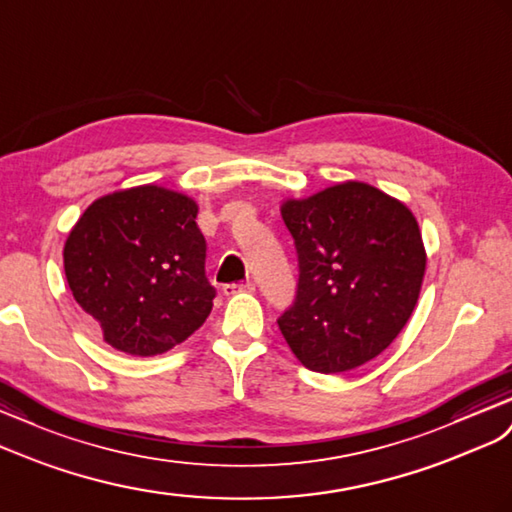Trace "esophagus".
I'll return each instance as SVG.
<instances>
[{
    "mask_svg": "<svg viewBox=\"0 0 512 512\" xmlns=\"http://www.w3.org/2000/svg\"><path fill=\"white\" fill-rule=\"evenodd\" d=\"M253 290H255V283L253 281L222 285V294H225V296H233V294H238V292H253Z\"/></svg>",
    "mask_w": 512,
    "mask_h": 512,
    "instance_id": "esophagus-1",
    "label": "esophagus"
}]
</instances>
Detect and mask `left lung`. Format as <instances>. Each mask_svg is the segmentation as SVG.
I'll return each instance as SVG.
<instances>
[{
	"label": "left lung",
	"mask_w": 512,
	"mask_h": 512,
	"mask_svg": "<svg viewBox=\"0 0 512 512\" xmlns=\"http://www.w3.org/2000/svg\"><path fill=\"white\" fill-rule=\"evenodd\" d=\"M298 253L294 305L279 329L305 368L355 370L398 337L422 290L426 251L411 209L344 181L281 205Z\"/></svg>",
	"instance_id": "1"
}]
</instances>
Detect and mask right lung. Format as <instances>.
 <instances>
[{"label":"right lung","mask_w":512,"mask_h":512,"mask_svg":"<svg viewBox=\"0 0 512 512\" xmlns=\"http://www.w3.org/2000/svg\"><path fill=\"white\" fill-rule=\"evenodd\" d=\"M196 214L186 194L138 186L101 196L75 222L64 274L112 348L162 355L207 320L216 290L205 277Z\"/></svg>","instance_id":"1"}]
</instances>
